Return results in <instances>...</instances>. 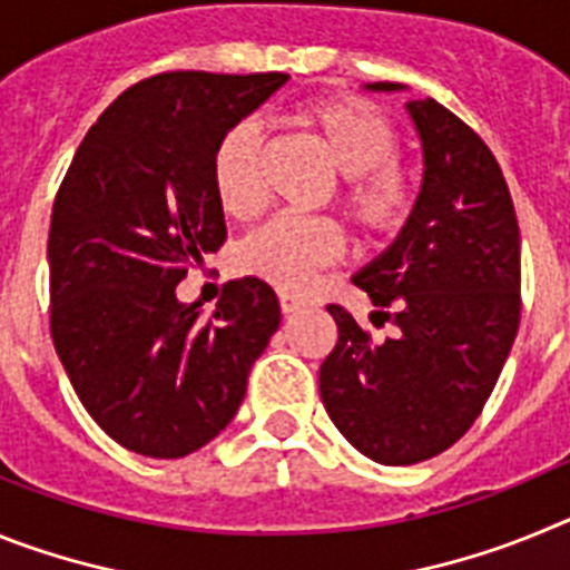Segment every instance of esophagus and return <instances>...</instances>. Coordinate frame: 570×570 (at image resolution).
<instances>
[{
  "label": "esophagus",
  "mask_w": 570,
  "mask_h": 570,
  "mask_svg": "<svg viewBox=\"0 0 570 570\" xmlns=\"http://www.w3.org/2000/svg\"><path fill=\"white\" fill-rule=\"evenodd\" d=\"M302 305H305V299H302L299 294H291V291H279V308H282V314H285V316L296 314Z\"/></svg>",
  "instance_id": "esophagus-1"
}]
</instances>
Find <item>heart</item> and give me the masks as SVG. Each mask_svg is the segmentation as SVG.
<instances>
[{
  "mask_svg": "<svg viewBox=\"0 0 570 570\" xmlns=\"http://www.w3.org/2000/svg\"><path fill=\"white\" fill-rule=\"evenodd\" d=\"M294 119L314 134L334 168L345 176L342 210L367 239L391 236L414 208L411 174L396 163L400 136L380 108L360 97H320L302 102ZM208 179L228 216L248 219L262 205V136L254 119H239L210 148ZM345 234L331 219L276 216L236 245L239 274L296 291L316 268L336 262Z\"/></svg>",
  "mask_w": 570,
  "mask_h": 570,
  "instance_id": "obj_1",
  "label": "heart"
}]
</instances>
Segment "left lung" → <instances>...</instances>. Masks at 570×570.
Segmentation results:
<instances>
[{"label":"left lung","instance_id":"1","mask_svg":"<svg viewBox=\"0 0 570 570\" xmlns=\"http://www.w3.org/2000/svg\"><path fill=\"white\" fill-rule=\"evenodd\" d=\"M371 90H402L374 82ZM425 174L405 228L354 276L394 322L374 340L328 305L340 340L320 367L322 405L380 465H414L454 445L482 414L520 328V225L500 163L436 99L407 102Z\"/></svg>","mask_w":570,"mask_h":570}]
</instances>
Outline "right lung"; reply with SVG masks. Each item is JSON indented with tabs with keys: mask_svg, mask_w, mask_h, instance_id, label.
Wrapping results in <instances>:
<instances>
[{
	"mask_svg": "<svg viewBox=\"0 0 570 570\" xmlns=\"http://www.w3.org/2000/svg\"><path fill=\"white\" fill-rule=\"evenodd\" d=\"M285 82L205 70L142 79L105 108L59 185L50 336L85 411L134 454L176 460L208 445L279 328L268 282L223 285L210 320L176 285L228 236L210 148Z\"/></svg>",
	"mask_w": 570,
	"mask_h": 570,
	"instance_id": "right-lung-1",
	"label": "right lung"
}]
</instances>
